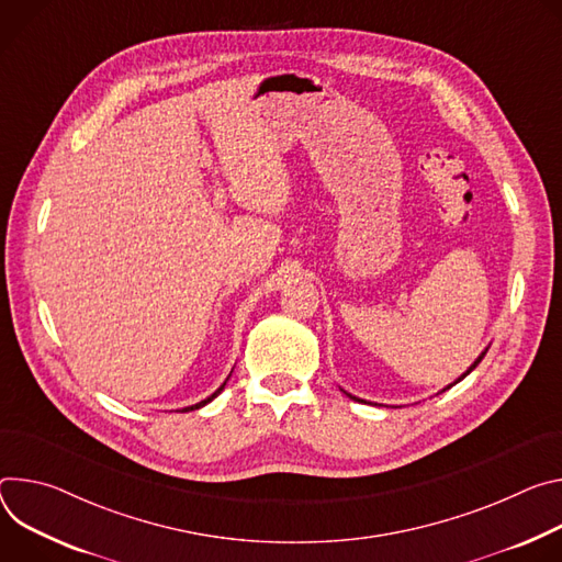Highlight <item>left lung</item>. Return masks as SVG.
Segmentation results:
<instances>
[{"label": "left lung", "instance_id": "8db88e82", "mask_svg": "<svg viewBox=\"0 0 562 562\" xmlns=\"http://www.w3.org/2000/svg\"><path fill=\"white\" fill-rule=\"evenodd\" d=\"M486 350H488V348H486ZM486 350H484V352H482V355H480V357H477V359H475V361H473V363H471V366H469V370H467V372H464V375H460V380H458V382H462V380H464V378H467V375H469V372H471V370H473V368H475V366H477V363H480V361H482V357H484V355H486ZM458 382H453V384H458ZM453 384H451V386H453ZM451 386H447V389H445V391H449V389H451ZM346 395H348V393H346ZM348 397H352V395H348ZM352 400H357V397H352Z\"/></svg>", "mask_w": 562, "mask_h": 562}]
</instances>
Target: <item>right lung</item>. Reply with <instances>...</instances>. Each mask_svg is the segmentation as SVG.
I'll return each mask as SVG.
<instances>
[{"instance_id":"obj_1","label":"right lung","mask_w":562,"mask_h":562,"mask_svg":"<svg viewBox=\"0 0 562 562\" xmlns=\"http://www.w3.org/2000/svg\"><path fill=\"white\" fill-rule=\"evenodd\" d=\"M227 380H229V378H227ZM227 380H225V382H223V384H221V389H216V391H214V393H212V395H210V397H207V400H203V402H199V404H194V406H187V408H182V413H187V411H196V408H201V406H205V404H210V402H212V400H214V397H216V395H218V393H221V391H223V389H225V384H227Z\"/></svg>"}]
</instances>
